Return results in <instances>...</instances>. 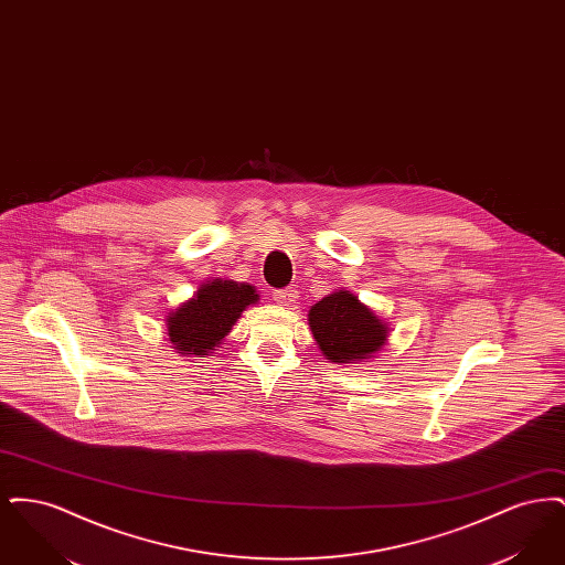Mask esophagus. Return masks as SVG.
Here are the masks:
<instances>
[{"mask_svg":"<svg viewBox=\"0 0 565 565\" xmlns=\"http://www.w3.org/2000/svg\"><path fill=\"white\" fill-rule=\"evenodd\" d=\"M298 292H296L295 288H284V290H275L273 292V300H277L279 305H284V307H292L296 302V298H298Z\"/></svg>","mask_w":565,"mask_h":565,"instance_id":"34e87169","label":"esophagus"}]
</instances>
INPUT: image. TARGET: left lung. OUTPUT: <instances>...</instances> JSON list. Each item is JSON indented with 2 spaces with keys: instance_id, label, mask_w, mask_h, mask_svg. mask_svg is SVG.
<instances>
[{
  "instance_id": "left-lung-1",
  "label": "left lung",
  "mask_w": 565,
  "mask_h": 565,
  "mask_svg": "<svg viewBox=\"0 0 565 565\" xmlns=\"http://www.w3.org/2000/svg\"><path fill=\"white\" fill-rule=\"evenodd\" d=\"M309 326L323 355L343 364L369 358L387 341V326L345 290L316 302L309 311Z\"/></svg>"
}]
</instances>
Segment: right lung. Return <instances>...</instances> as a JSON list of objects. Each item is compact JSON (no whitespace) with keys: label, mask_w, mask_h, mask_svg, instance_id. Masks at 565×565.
<instances>
[{"label":"right lung","mask_w":565,"mask_h":565,"mask_svg":"<svg viewBox=\"0 0 565 565\" xmlns=\"http://www.w3.org/2000/svg\"><path fill=\"white\" fill-rule=\"evenodd\" d=\"M256 300L258 295L245 284L220 279L203 284L192 300L167 318L169 341L178 353L207 355L242 318L243 309Z\"/></svg>","instance_id":"obj_1"}]
</instances>
